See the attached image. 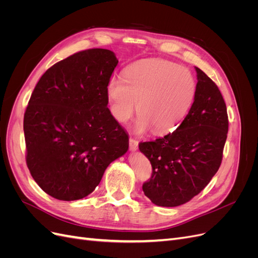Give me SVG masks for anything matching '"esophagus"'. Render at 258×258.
I'll use <instances>...</instances> for the list:
<instances>
[{
    "label": "esophagus",
    "mask_w": 258,
    "mask_h": 258,
    "mask_svg": "<svg viewBox=\"0 0 258 258\" xmlns=\"http://www.w3.org/2000/svg\"><path fill=\"white\" fill-rule=\"evenodd\" d=\"M138 145H139V142L137 141V140H135V139H132V138H130L129 139V148H130V151H137L138 150Z\"/></svg>",
    "instance_id": "34e87169"
}]
</instances>
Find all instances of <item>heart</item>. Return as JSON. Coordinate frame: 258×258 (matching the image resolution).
I'll return each instance as SVG.
<instances>
[{
  "label": "heart",
  "instance_id": "1",
  "mask_svg": "<svg viewBox=\"0 0 258 258\" xmlns=\"http://www.w3.org/2000/svg\"><path fill=\"white\" fill-rule=\"evenodd\" d=\"M196 89V81L187 68L167 60H145L124 70L122 80L112 77L107 97L117 121L127 122L138 102L136 132L153 128L156 135H166L185 118Z\"/></svg>",
  "mask_w": 258,
  "mask_h": 258
}]
</instances>
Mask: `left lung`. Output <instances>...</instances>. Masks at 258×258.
Masks as SVG:
<instances>
[{
  "label": "left lung",
  "mask_w": 258,
  "mask_h": 258,
  "mask_svg": "<svg viewBox=\"0 0 258 258\" xmlns=\"http://www.w3.org/2000/svg\"><path fill=\"white\" fill-rule=\"evenodd\" d=\"M196 72V96L182 123L172 134L139 144L153 168L142 188L156 206L188 202L210 183L222 163L227 108L216 84L199 68Z\"/></svg>",
  "instance_id": "obj_1"
}]
</instances>
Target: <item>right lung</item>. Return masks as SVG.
Wrapping results in <instances>:
<instances>
[{
    "instance_id": "obj_1",
    "label": "right lung",
    "mask_w": 258,
    "mask_h": 258,
    "mask_svg": "<svg viewBox=\"0 0 258 258\" xmlns=\"http://www.w3.org/2000/svg\"><path fill=\"white\" fill-rule=\"evenodd\" d=\"M118 60L108 49L76 52L46 71L23 118L26 161L41 188L58 200L88 196L129 137L108 110L107 84Z\"/></svg>"
}]
</instances>
